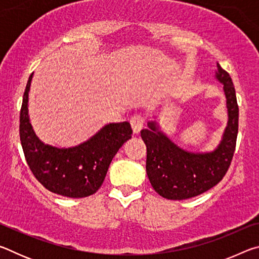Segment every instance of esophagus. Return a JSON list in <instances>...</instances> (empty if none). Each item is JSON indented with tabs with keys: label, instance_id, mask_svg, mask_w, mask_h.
I'll return each mask as SVG.
<instances>
[{
	"label": "esophagus",
	"instance_id": "esophagus-1",
	"mask_svg": "<svg viewBox=\"0 0 259 259\" xmlns=\"http://www.w3.org/2000/svg\"><path fill=\"white\" fill-rule=\"evenodd\" d=\"M130 123H131V126H133L134 134L137 135V134L140 133V130L143 129L144 119L142 117V115H135V116L131 117Z\"/></svg>",
	"mask_w": 259,
	"mask_h": 259
}]
</instances>
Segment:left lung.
<instances>
[{"label":"left lung","instance_id":"left-lung-1","mask_svg":"<svg viewBox=\"0 0 259 259\" xmlns=\"http://www.w3.org/2000/svg\"><path fill=\"white\" fill-rule=\"evenodd\" d=\"M216 78L226 97L227 125L221 143L211 152H190L162 133L156 121L140 131L146 144V172L156 193L169 200L200 195L222 181L233 157L239 129V106L230 74L217 63Z\"/></svg>","mask_w":259,"mask_h":259}]
</instances>
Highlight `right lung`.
<instances>
[{"mask_svg":"<svg viewBox=\"0 0 259 259\" xmlns=\"http://www.w3.org/2000/svg\"><path fill=\"white\" fill-rule=\"evenodd\" d=\"M30 74L20 109L19 135L25 159L35 178L47 190L67 198H85L99 190L120 147L131 138L129 122L108 123L85 142L72 147L43 143L29 121Z\"/></svg>","mask_w":259,"mask_h":259,"instance_id":"add662e5","label":"right lung"}]
</instances>
